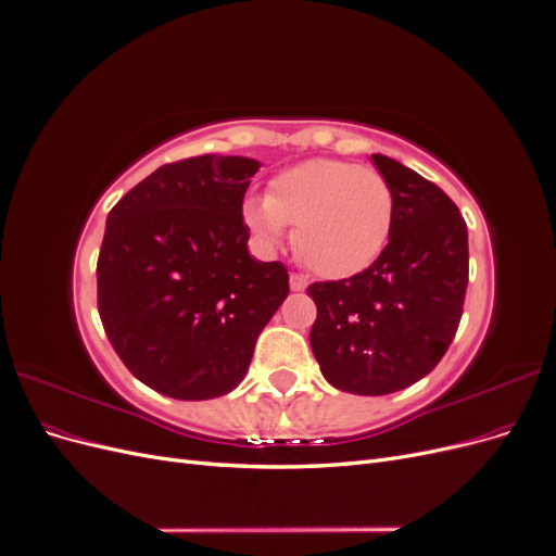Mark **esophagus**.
Wrapping results in <instances>:
<instances>
[{
  "label": "esophagus",
  "mask_w": 556,
  "mask_h": 556,
  "mask_svg": "<svg viewBox=\"0 0 556 556\" xmlns=\"http://www.w3.org/2000/svg\"><path fill=\"white\" fill-rule=\"evenodd\" d=\"M290 288L292 292H304L308 288V280L301 274H290Z\"/></svg>",
  "instance_id": "34e87169"
}]
</instances>
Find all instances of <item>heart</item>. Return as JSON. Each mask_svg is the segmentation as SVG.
I'll return each mask as SVG.
<instances>
[{
	"label": "heart",
	"mask_w": 556,
	"mask_h": 556,
	"mask_svg": "<svg viewBox=\"0 0 556 556\" xmlns=\"http://www.w3.org/2000/svg\"><path fill=\"white\" fill-rule=\"evenodd\" d=\"M245 217L268 245L296 225L299 257L319 276L348 278L374 264L390 241L394 194L371 166L319 157L280 172L266 197L245 201Z\"/></svg>",
	"instance_id": "obj_1"
}]
</instances>
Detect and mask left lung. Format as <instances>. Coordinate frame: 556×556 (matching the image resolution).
<instances>
[{"instance_id":"obj_1","label":"left lung","mask_w":556,"mask_h":556,"mask_svg":"<svg viewBox=\"0 0 556 556\" xmlns=\"http://www.w3.org/2000/svg\"><path fill=\"white\" fill-rule=\"evenodd\" d=\"M394 194V225L364 271L308 285L319 371L350 394L382 396L431 374L459 329L468 285V229L439 185L371 155Z\"/></svg>"}]
</instances>
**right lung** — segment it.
Returning a JSON list of instances; mask_svg holds the SVG:
<instances>
[{"mask_svg":"<svg viewBox=\"0 0 556 556\" xmlns=\"http://www.w3.org/2000/svg\"><path fill=\"white\" fill-rule=\"evenodd\" d=\"M260 162L199 155L160 166L111 208L97 260V308L117 357L180 401L237 387L288 268L248 255L243 197Z\"/></svg>","mask_w":556,"mask_h":556,"instance_id":"obj_1","label":"right lung"}]
</instances>
